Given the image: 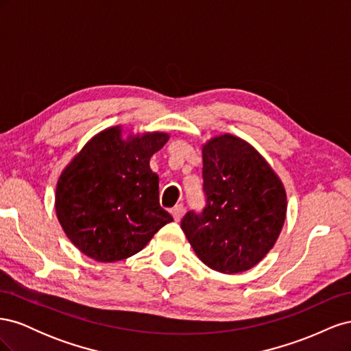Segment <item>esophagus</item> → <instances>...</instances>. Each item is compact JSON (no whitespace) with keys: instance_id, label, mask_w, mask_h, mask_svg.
Instances as JSON below:
<instances>
[{"instance_id":"1","label":"esophagus","mask_w":351,"mask_h":351,"mask_svg":"<svg viewBox=\"0 0 351 351\" xmlns=\"http://www.w3.org/2000/svg\"><path fill=\"white\" fill-rule=\"evenodd\" d=\"M171 214H173L174 221L178 222L180 219H182V217H183V214H184V206H183V205H176V206L173 208V210H171Z\"/></svg>"}]
</instances>
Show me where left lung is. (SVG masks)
I'll return each mask as SVG.
<instances>
[{"label": "left lung", "mask_w": 351, "mask_h": 351, "mask_svg": "<svg viewBox=\"0 0 351 351\" xmlns=\"http://www.w3.org/2000/svg\"><path fill=\"white\" fill-rule=\"evenodd\" d=\"M206 206L187 212L182 230L197 258L222 274L244 272L274 247L287 214V193L272 167L230 133L202 146Z\"/></svg>", "instance_id": "1"}]
</instances>
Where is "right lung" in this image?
I'll list each match as a JSON object with an SVG mask.
<instances>
[{"instance_id": "right-lung-1", "label": "right lung", "mask_w": 351, "mask_h": 351, "mask_svg": "<svg viewBox=\"0 0 351 351\" xmlns=\"http://www.w3.org/2000/svg\"><path fill=\"white\" fill-rule=\"evenodd\" d=\"M169 134H129L108 127L82 147L62 169L56 214L66 236L98 262L133 256L173 217L159 205V177L149 161Z\"/></svg>"}]
</instances>
